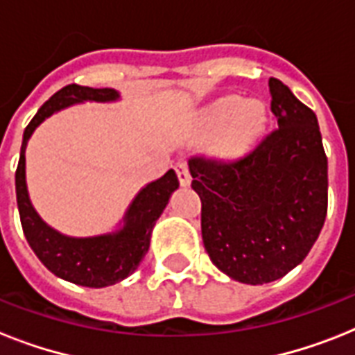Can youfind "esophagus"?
<instances>
[{
    "label": "esophagus",
    "mask_w": 355,
    "mask_h": 355,
    "mask_svg": "<svg viewBox=\"0 0 355 355\" xmlns=\"http://www.w3.org/2000/svg\"><path fill=\"white\" fill-rule=\"evenodd\" d=\"M175 169H177L178 182L182 184V186H189V182H191V175H189L188 164H186V162H178Z\"/></svg>",
    "instance_id": "obj_1"
}]
</instances>
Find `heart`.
Here are the masks:
<instances>
[{
  "instance_id": "heart-1",
  "label": "heart",
  "mask_w": 355,
  "mask_h": 355,
  "mask_svg": "<svg viewBox=\"0 0 355 355\" xmlns=\"http://www.w3.org/2000/svg\"><path fill=\"white\" fill-rule=\"evenodd\" d=\"M267 107L261 101H245L239 96L217 99L200 112L197 128L200 138L219 134L216 155L223 160H237L258 144L267 128Z\"/></svg>"
}]
</instances>
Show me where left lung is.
<instances>
[{"mask_svg": "<svg viewBox=\"0 0 355 355\" xmlns=\"http://www.w3.org/2000/svg\"><path fill=\"white\" fill-rule=\"evenodd\" d=\"M278 128L236 162L195 156L202 243L217 269L261 286L286 276L313 247L328 210V158L317 116L269 79Z\"/></svg>", "mask_w": 355, "mask_h": 355, "instance_id": "left-lung-1", "label": "left lung"}]
</instances>
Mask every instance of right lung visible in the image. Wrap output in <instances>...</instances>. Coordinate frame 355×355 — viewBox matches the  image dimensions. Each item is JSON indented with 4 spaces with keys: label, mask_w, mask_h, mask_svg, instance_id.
Returning a JSON list of instances; mask_svg holds the SVG:
<instances>
[{
    "label": "right lung",
    "mask_w": 355,
    "mask_h": 355,
    "mask_svg": "<svg viewBox=\"0 0 355 355\" xmlns=\"http://www.w3.org/2000/svg\"><path fill=\"white\" fill-rule=\"evenodd\" d=\"M119 94L112 88H88L68 85L51 96L31 123L25 127L18 169H16V200L25 239L42 263L53 275L85 287H107L125 280L138 269L149 250L153 227L178 188L177 173L169 171L155 182H149L134 197L123 217V227L116 232L90 237L64 236L51 228L31 205L25 182V147L31 134L44 119L77 103L118 101Z\"/></svg>",
    "instance_id": "obj_1"
}]
</instances>
